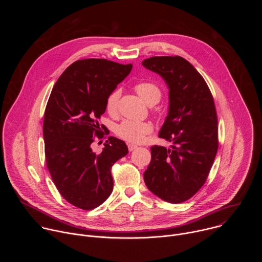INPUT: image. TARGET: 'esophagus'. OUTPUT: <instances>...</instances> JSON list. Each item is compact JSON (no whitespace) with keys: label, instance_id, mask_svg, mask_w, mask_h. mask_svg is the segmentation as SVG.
Returning a JSON list of instances; mask_svg holds the SVG:
<instances>
[{"label":"esophagus","instance_id":"34e87169","mask_svg":"<svg viewBox=\"0 0 262 262\" xmlns=\"http://www.w3.org/2000/svg\"><path fill=\"white\" fill-rule=\"evenodd\" d=\"M128 150L129 151H133V150H135V149H137L138 148V146L137 145H134V144H128Z\"/></svg>","mask_w":262,"mask_h":262}]
</instances>
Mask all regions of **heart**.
Instances as JSON below:
<instances>
[{
  "label": "heart",
  "mask_w": 262,
  "mask_h": 262,
  "mask_svg": "<svg viewBox=\"0 0 262 262\" xmlns=\"http://www.w3.org/2000/svg\"><path fill=\"white\" fill-rule=\"evenodd\" d=\"M135 90L140 95V97L148 104L158 102L161 99L162 93L160 88L148 82H141L135 86ZM120 97V90H114L111 92L105 101V108L110 114H114L118 100ZM152 132V125L150 122L147 121H134V120H124L121 122L117 128L116 134L123 140L130 143H141L145 136Z\"/></svg>",
  "instance_id": "b5f03b06"
}]
</instances>
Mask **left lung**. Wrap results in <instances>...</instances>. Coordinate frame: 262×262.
Here are the masks:
<instances>
[{
	"instance_id": "1",
	"label": "left lung",
	"mask_w": 262,
	"mask_h": 262,
	"mask_svg": "<svg viewBox=\"0 0 262 262\" xmlns=\"http://www.w3.org/2000/svg\"><path fill=\"white\" fill-rule=\"evenodd\" d=\"M142 65L162 77L169 89V110L159 137L171 148L151 147L144 172L149 191L169 203L193 197L204 184L217 151V118L210 90L185 59L151 57Z\"/></svg>"
}]
</instances>
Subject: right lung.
Returning a JSON list of instances; mask_svg holds the SVG:
<instances>
[{"label": "right lung", "instance_id": "obj_1", "mask_svg": "<svg viewBox=\"0 0 262 262\" xmlns=\"http://www.w3.org/2000/svg\"><path fill=\"white\" fill-rule=\"evenodd\" d=\"M132 68L105 59L79 60L64 70L50 95L43 120L48 169L63 198L81 209H93L108 198L112 166L128 152L115 137H108L99 155L91 144L94 136L103 137L97 120L107 96Z\"/></svg>", "mask_w": 262, "mask_h": 262}]
</instances>
